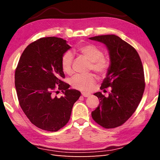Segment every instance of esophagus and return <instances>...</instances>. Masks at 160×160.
Returning a JSON list of instances; mask_svg holds the SVG:
<instances>
[{
    "label": "esophagus",
    "mask_w": 160,
    "mask_h": 160,
    "mask_svg": "<svg viewBox=\"0 0 160 160\" xmlns=\"http://www.w3.org/2000/svg\"><path fill=\"white\" fill-rule=\"evenodd\" d=\"M82 96L85 97V98H88V97H89V96H91V94H90V93H84V92H82Z\"/></svg>",
    "instance_id": "esophagus-1"
}]
</instances>
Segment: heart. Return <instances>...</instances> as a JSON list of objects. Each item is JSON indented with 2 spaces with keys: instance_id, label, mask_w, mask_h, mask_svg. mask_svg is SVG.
<instances>
[{
  "instance_id": "1",
  "label": "heart",
  "mask_w": 160,
  "mask_h": 160,
  "mask_svg": "<svg viewBox=\"0 0 160 160\" xmlns=\"http://www.w3.org/2000/svg\"><path fill=\"white\" fill-rule=\"evenodd\" d=\"M77 51L81 55L90 61L89 69H92L98 74L103 76L109 69L110 60L103 56V52L98 46L93 44H87L78 47ZM73 54L71 52H66L61 58V67L64 73L71 74L72 73ZM96 77L94 74H77L71 78L70 84L73 88L82 91H88L94 85Z\"/></svg>"
}]
</instances>
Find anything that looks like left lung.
<instances>
[{
  "label": "left lung",
  "mask_w": 160,
  "mask_h": 160,
  "mask_svg": "<svg viewBox=\"0 0 160 160\" xmlns=\"http://www.w3.org/2000/svg\"><path fill=\"white\" fill-rule=\"evenodd\" d=\"M89 39L104 43L109 52L111 65L100 89L111 87L105 97L94 93L100 100L91 113L93 120L105 128H113L127 122L142 100L145 88L144 69L137 51L115 35H102Z\"/></svg>",
  "instance_id": "obj_1"
}]
</instances>
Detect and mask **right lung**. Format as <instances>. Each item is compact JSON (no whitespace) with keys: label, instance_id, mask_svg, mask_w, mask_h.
<instances>
[{"label":"right lung","instance_id":"right-lung-1","mask_svg":"<svg viewBox=\"0 0 160 160\" xmlns=\"http://www.w3.org/2000/svg\"><path fill=\"white\" fill-rule=\"evenodd\" d=\"M71 47L57 37L41 38L24 50L15 71L20 106L30 122L48 131H57L69 122L79 91L63 82L61 58ZM59 90L64 96H55Z\"/></svg>","mask_w":160,"mask_h":160}]
</instances>
